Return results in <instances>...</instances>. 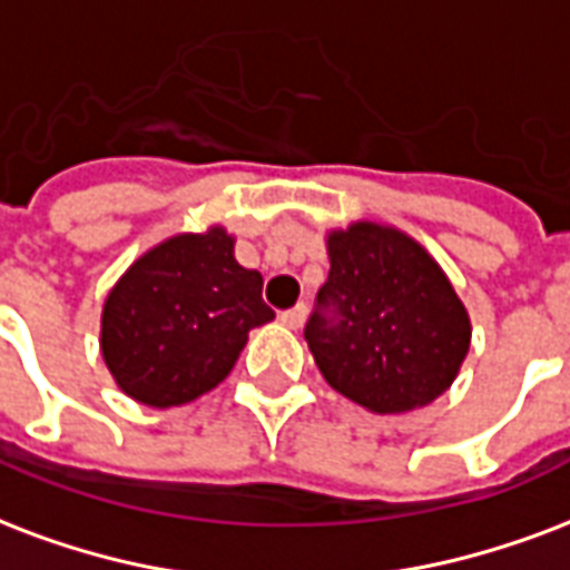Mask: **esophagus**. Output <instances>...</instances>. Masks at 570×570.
<instances>
[{"instance_id":"34e87169","label":"esophagus","mask_w":570,"mask_h":570,"mask_svg":"<svg viewBox=\"0 0 570 570\" xmlns=\"http://www.w3.org/2000/svg\"><path fill=\"white\" fill-rule=\"evenodd\" d=\"M304 320H307V307H304V304H295L293 311H284V314H281V323H284L286 328H293V332L302 328Z\"/></svg>"}]
</instances>
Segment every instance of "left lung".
<instances>
[{
    "label": "left lung",
    "mask_w": 570,
    "mask_h": 570,
    "mask_svg": "<svg viewBox=\"0 0 570 570\" xmlns=\"http://www.w3.org/2000/svg\"><path fill=\"white\" fill-rule=\"evenodd\" d=\"M325 247L332 268L304 328L325 382L380 415L436 401L472 341L449 275L428 247L376 220L332 229Z\"/></svg>",
    "instance_id": "obj_1"
}]
</instances>
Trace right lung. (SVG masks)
Returning a JSON list of instances; mask_svg holds the SVG:
<instances>
[{"label":"right lung","instance_id":"1","mask_svg":"<svg viewBox=\"0 0 570 570\" xmlns=\"http://www.w3.org/2000/svg\"><path fill=\"white\" fill-rule=\"evenodd\" d=\"M275 320L263 275L238 266L236 238L215 224L134 259L101 311V355L137 403L167 410L227 380L247 332Z\"/></svg>","mask_w":570,"mask_h":570}]
</instances>
